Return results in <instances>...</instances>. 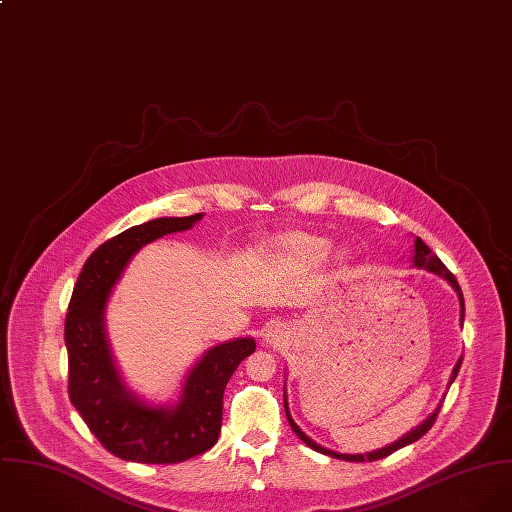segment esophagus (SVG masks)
<instances>
[{"label": "esophagus", "mask_w": 512, "mask_h": 512, "mask_svg": "<svg viewBox=\"0 0 512 512\" xmlns=\"http://www.w3.org/2000/svg\"><path fill=\"white\" fill-rule=\"evenodd\" d=\"M287 336H289V334H287V328H285V324H281V322H273V324H269L267 330H265V340H267L269 344H273V346H281Z\"/></svg>", "instance_id": "esophagus-1"}]
</instances>
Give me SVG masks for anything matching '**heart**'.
Returning <instances> with one entry per match:
<instances>
[{
    "label": "heart",
    "instance_id": "heart-1",
    "mask_svg": "<svg viewBox=\"0 0 512 512\" xmlns=\"http://www.w3.org/2000/svg\"><path fill=\"white\" fill-rule=\"evenodd\" d=\"M269 249L281 257L283 261L295 265V267H320L328 261L332 253V243L326 237L310 235L303 231H287L281 235H275L269 241ZM342 259V255H338Z\"/></svg>",
    "mask_w": 512,
    "mask_h": 512
}]
</instances>
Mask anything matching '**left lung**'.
Listing matches in <instances>:
<instances>
[{
    "instance_id": "8db88e82",
    "label": "left lung",
    "mask_w": 512,
    "mask_h": 512,
    "mask_svg": "<svg viewBox=\"0 0 512 512\" xmlns=\"http://www.w3.org/2000/svg\"><path fill=\"white\" fill-rule=\"evenodd\" d=\"M411 263H413V267H417V269H425V271H429V273H435V275H439V277H443L453 289H455V293H457V297H459V307H461V326H463V318H465V301H463V293H461V287H459V283H457V279L453 277V273L441 263V259L435 255V253H431V249L419 239V237H415L413 239V255H411ZM461 362H463V356L457 360V364L453 366V372H451V378H449V384L447 386H451L453 382H455V378H457V374H459V368H461ZM283 400H285V413H287V419H289V425L293 427V431L299 435V439L301 441H305L310 449H314V451H318V453H322V455H328V457H334V459H342V461H354V463H362V461H378V459H384V457H388V455H392L394 451H398V449H402V447H406L409 443H415L419 437H423L429 429H431V425L435 423V419H437V413H439V409H441V404L437 406V408L433 409V413L427 417V419H423L417 427H413L411 431H408L406 435H402L398 441H394V443H390V445H386V447H382V449H376V451H368V453H338V451H332V449H326V447H322V445H318L316 441H312L310 437H308L307 433L295 423V419L291 417V413H289V404H287V392L283 390Z\"/></svg>"
}]
</instances>
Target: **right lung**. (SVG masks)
I'll return each mask as SVG.
<instances>
[{
    "label": "right lung",
    "instance_id": "1",
    "mask_svg": "<svg viewBox=\"0 0 512 512\" xmlns=\"http://www.w3.org/2000/svg\"><path fill=\"white\" fill-rule=\"evenodd\" d=\"M204 213L158 217L104 241L87 259L65 318L69 398L104 449L124 461L180 463L211 449L219 437L223 390L247 356L251 336L209 348L188 372L174 404H150L134 394L106 336V305L130 259L148 243L192 229Z\"/></svg>",
    "mask_w": 512,
    "mask_h": 512
}]
</instances>
